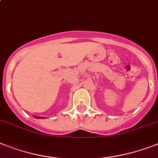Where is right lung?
<instances>
[{
	"label": "right lung",
	"mask_w": 158,
	"mask_h": 158,
	"mask_svg": "<svg viewBox=\"0 0 158 158\" xmlns=\"http://www.w3.org/2000/svg\"><path fill=\"white\" fill-rule=\"evenodd\" d=\"M37 118H44V117H40V116H36Z\"/></svg>",
	"instance_id": "add662e5"
}]
</instances>
